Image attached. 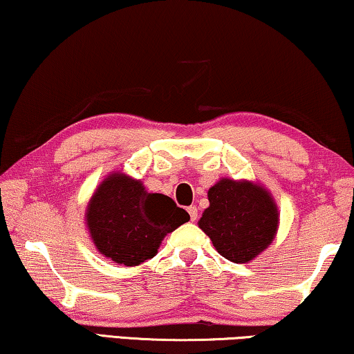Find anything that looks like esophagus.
I'll return each mask as SVG.
<instances>
[{"mask_svg":"<svg viewBox=\"0 0 354 354\" xmlns=\"http://www.w3.org/2000/svg\"><path fill=\"white\" fill-rule=\"evenodd\" d=\"M187 213H189V216H191V221H197V216H198L197 207H189Z\"/></svg>","mask_w":354,"mask_h":354,"instance_id":"esophagus-1","label":"esophagus"}]
</instances>
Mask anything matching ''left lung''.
Returning a JSON list of instances; mask_svg holds the SVG:
<instances>
[{"label":"left lung","instance_id":"left-lung-1","mask_svg":"<svg viewBox=\"0 0 354 354\" xmlns=\"http://www.w3.org/2000/svg\"><path fill=\"white\" fill-rule=\"evenodd\" d=\"M209 207L198 221L221 256L243 263L272 243L278 211L266 189L248 181L221 179L208 191Z\"/></svg>","mask_w":354,"mask_h":354}]
</instances>
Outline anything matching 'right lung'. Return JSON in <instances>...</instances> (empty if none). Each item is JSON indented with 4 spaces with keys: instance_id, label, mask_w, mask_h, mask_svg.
<instances>
[{
    "instance_id": "obj_1",
    "label": "right lung",
    "mask_w": 354,
    "mask_h": 354,
    "mask_svg": "<svg viewBox=\"0 0 354 354\" xmlns=\"http://www.w3.org/2000/svg\"><path fill=\"white\" fill-rule=\"evenodd\" d=\"M187 221V211L170 197L147 192L140 181L120 173L104 179L87 209L98 251L130 267L154 257L163 236Z\"/></svg>"
}]
</instances>
